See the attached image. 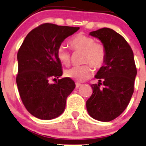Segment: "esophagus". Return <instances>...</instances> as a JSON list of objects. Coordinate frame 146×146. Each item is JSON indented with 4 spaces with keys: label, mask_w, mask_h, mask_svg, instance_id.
Segmentation results:
<instances>
[{
    "label": "esophagus",
    "mask_w": 146,
    "mask_h": 146,
    "mask_svg": "<svg viewBox=\"0 0 146 146\" xmlns=\"http://www.w3.org/2000/svg\"><path fill=\"white\" fill-rule=\"evenodd\" d=\"M80 86H81V84L78 83V82H76V88H79V87H80Z\"/></svg>",
    "instance_id": "obj_1"
}]
</instances>
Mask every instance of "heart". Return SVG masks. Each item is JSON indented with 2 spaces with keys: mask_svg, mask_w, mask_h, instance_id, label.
I'll return each instance as SVG.
<instances>
[{
  "mask_svg": "<svg viewBox=\"0 0 146 146\" xmlns=\"http://www.w3.org/2000/svg\"><path fill=\"white\" fill-rule=\"evenodd\" d=\"M69 45L74 51H82V62L88 63L93 67L99 68L104 64L107 51L104 46L95 43L94 38L82 33L77 34L69 40ZM57 58L61 64L68 66L70 63V54L64 45H61L57 50ZM66 77L82 82L89 78L92 75V69L90 65L76 66L65 71Z\"/></svg>",
  "mask_w": 146,
  "mask_h": 146,
  "instance_id": "b5f03b06",
  "label": "heart"
}]
</instances>
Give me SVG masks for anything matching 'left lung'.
<instances>
[{"label": "left lung", "instance_id": "1", "mask_svg": "<svg viewBox=\"0 0 146 146\" xmlns=\"http://www.w3.org/2000/svg\"><path fill=\"white\" fill-rule=\"evenodd\" d=\"M98 38L107 51L106 60L95 75L92 95L86 102L89 115L96 120L110 121L127 107L133 93L137 70L131 48L121 35L110 28L90 32ZM103 84L104 88H101Z\"/></svg>", "mask_w": 146, "mask_h": 146}]
</instances>
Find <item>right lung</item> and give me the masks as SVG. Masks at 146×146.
<instances>
[{
	"label": "right lung",
	"mask_w": 146,
	"mask_h": 146,
	"mask_svg": "<svg viewBox=\"0 0 146 146\" xmlns=\"http://www.w3.org/2000/svg\"><path fill=\"white\" fill-rule=\"evenodd\" d=\"M80 27L45 23L27 35L17 53L18 73L16 78L19 93L27 110L34 117L50 120L64 111L67 97L76 88L69 78L62 76V66L57 50L65 39Z\"/></svg>",
	"instance_id": "1"
}]
</instances>
